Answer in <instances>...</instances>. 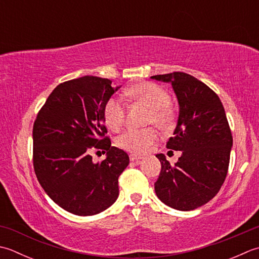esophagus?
<instances>
[{
  "instance_id": "esophagus-1",
  "label": "esophagus",
  "mask_w": 259,
  "mask_h": 259,
  "mask_svg": "<svg viewBox=\"0 0 259 259\" xmlns=\"http://www.w3.org/2000/svg\"><path fill=\"white\" fill-rule=\"evenodd\" d=\"M141 158H143V157H141V156H137V155H135V154H131V155H130V160H131V161H138V160H140Z\"/></svg>"
}]
</instances>
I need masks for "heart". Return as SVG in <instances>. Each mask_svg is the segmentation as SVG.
Segmentation results:
<instances>
[{
  "instance_id": "obj_1",
  "label": "heart",
  "mask_w": 259,
  "mask_h": 259,
  "mask_svg": "<svg viewBox=\"0 0 259 259\" xmlns=\"http://www.w3.org/2000/svg\"><path fill=\"white\" fill-rule=\"evenodd\" d=\"M131 98L150 109L147 123L155 124L160 130L173 128L176 121V111L171 105L168 92L155 83H140L131 86L126 91ZM103 116L106 125L111 130H119L124 123L125 105L119 96H112L104 104ZM157 131L154 128L129 129L116 138V145L121 149L134 154H143L155 143Z\"/></svg>"
}]
</instances>
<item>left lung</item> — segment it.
<instances>
[{
  "instance_id": "obj_1",
  "label": "left lung",
  "mask_w": 259,
  "mask_h": 259,
  "mask_svg": "<svg viewBox=\"0 0 259 259\" xmlns=\"http://www.w3.org/2000/svg\"><path fill=\"white\" fill-rule=\"evenodd\" d=\"M151 78L170 83L179 100V120L166 147L182 154L175 165L156 155L161 164L156 195L176 210L197 209L218 194L228 173L232 135L224 105L192 75L174 72Z\"/></svg>"
}]
</instances>
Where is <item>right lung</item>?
I'll list each match as a JSON object with an SVG mask.
<instances>
[{
    "mask_svg": "<svg viewBox=\"0 0 259 259\" xmlns=\"http://www.w3.org/2000/svg\"><path fill=\"white\" fill-rule=\"evenodd\" d=\"M108 78L83 76L60 83L34 120L33 168L55 203L76 215H94L119 196L118 179L129 156L111 146L104 125V104L119 88ZM94 150L107 153L93 163ZM99 151L98 152H99Z\"/></svg>",
    "mask_w": 259,
    "mask_h": 259,
    "instance_id": "obj_1",
    "label": "right lung"
}]
</instances>
